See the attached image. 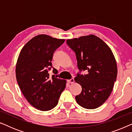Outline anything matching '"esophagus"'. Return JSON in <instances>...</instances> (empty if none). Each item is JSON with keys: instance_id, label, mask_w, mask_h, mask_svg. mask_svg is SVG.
<instances>
[{"instance_id": "esophagus-1", "label": "esophagus", "mask_w": 132, "mask_h": 132, "mask_svg": "<svg viewBox=\"0 0 132 132\" xmlns=\"http://www.w3.org/2000/svg\"><path fill=\"white\" fill-rule=\"evenodd\" d=\"M67 81L68 83H70V84H73V83L75 82V80H74L73 78L70 79V80H68Z\"/></svg>"}]
</instances>
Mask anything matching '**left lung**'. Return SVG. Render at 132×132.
Instances as JSON below:
<instances>
[{"instance_id":"1","label":"left lung","mask_w":132,"mask_h":132,"mask_svg":"<svg viewBox=\"0 0 132 132\" xmlns=\"http://www.w3.org/2000/svg\"><path fill=\"white\" fill-rule=\"evenodd\" d=\"M67 44L75 52L79 70L88 71L75 78L82 88L76 100L85 109L98 108L111 95L117 79V62L111 48L94 35L67 39Z\"/></svg>"}]
</instances>
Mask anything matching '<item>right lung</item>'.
<instances>
[{"label": "right lung", "mask_w": 132, "mask_h": 132, "mask_svg": "<svg viewBox=\"0 0 132 132\" xmlns=\"http://www.w3.org/2000/svg\"><path fill=\"white\" fill-rule=\"evenodd\" d=\"M64 39H57L41 34L30 39L20 52L15 67L18 84L28 102L36 109L47 111L58 103L67 81L49 77L48 70L52 67L54 52ZM56 75L57 70L53 68Z\"/></svg>", "instance_id": "right-lung-1"}]
</instances>
